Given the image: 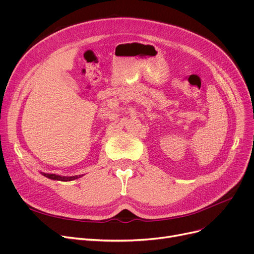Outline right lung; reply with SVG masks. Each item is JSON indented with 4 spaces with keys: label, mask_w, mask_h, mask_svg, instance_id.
I'll return each mask as SVG.
<instances>
[{
    "label": "right lung",
    "mask_w": 254,
    "mask_h": 254,
    "mask_svg": "<svg viewBox=\"0 0 254 254\" xmlns=\"http://www.w3.org/2000/svg\"><path fill=\"white\" fill-rule=\"evenodd\" d=\"M41 174L51 180H58V181H72V180H75V179H78L80 177H82L83 175H79V176H61V175H57V174H48V173H43L41 172Z\"/></svg>",
    "instance_id": "add662e5"
}]
</instances>
